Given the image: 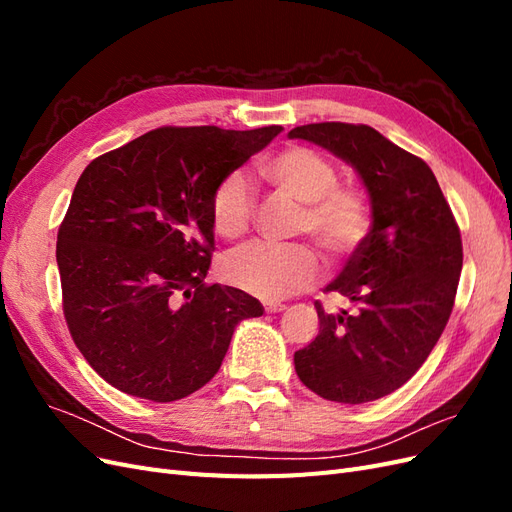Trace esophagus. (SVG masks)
Masks as SVG:
<instances>
[{"instance_id":"obj_1","label":"esophagus","mask_w":512,"mask_h":512,"mask_svg":"<svg viewBox=\"0 0 512 512\" xmlns=\"http://www.w3.org/2000/svg\"><path fill=\"white\" fill-rule=\"evenodd\" d=\"M286 305H282V303H265V309L267 312H271V314H275V312H282Z\"/></svg>"}]
</instances>
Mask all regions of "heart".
I'll return each instance as SVG.
<instances>
[{
	"label": "heart",
	"mask_w": 512,
	"mask_h": 512,
	"mask_svg": "<svg viewBox=\"0 0 512 512\" xmlns=\"http://www.w3.org/2000/svg\"><path fill=\"white\" fill-rule=\"evenodd\" d=\"M271 190L301 205L299 235H312L329 260L339 262L359 250L371 222L369 198L354 183H339L337 166L322 153L292 145L258 164ZM209 215L215 235L235 241L250 232L256 215L254 196L239 173L222 177L211 192ZM224 280L260 299H284L312 286L320 275V260L305 245L275 250L250 245L230 254L222 265Z\"/></svg>",
	"instance_id": "heart-1"
}]
</instances>
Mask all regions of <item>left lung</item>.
I'll use <instances>...</instances> for the list:
<instances>
[{
  "mask_svg": "<svg viewBox=\"0 0 512 512\" xmlns=\"http://www.w3.org/2000/svg\"><path fill=\"white\" fill-rule=\"evenodd\" d=\"M288 136L348 162L369 194L367 237L324 288L352 307L327 314L316 301L320 331L294 352L309 391L367 404L406 384L438 344L463 265L459 226L431 168L378 130L324 121Z\"/></svg>",
  "mask_w": 512,
  "mask_h": 512,
  "instance_id": "1",
  "label": "left lung"
}]
</instances>
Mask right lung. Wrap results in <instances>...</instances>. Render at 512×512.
Returning <instances> with one entry per match:
<instances>
[{
    "instance_id": "1",
    "label": "right lung",
    "mask_w": 512,
    "mask_h": 512,
    "mask_svg": "<svg viewBox=\"0 0 512 512\" xmlns=\"http://www.w3.org/2000/svg\"><path fill=\"white\" fill-rule=\"evenodd\" d=\"M282 126H164L96 158L57 232L64 316L76 348L115 389L177 401L205 386L260 301L205 284L209 198Z\"/></svg>"
}]
</instances>
